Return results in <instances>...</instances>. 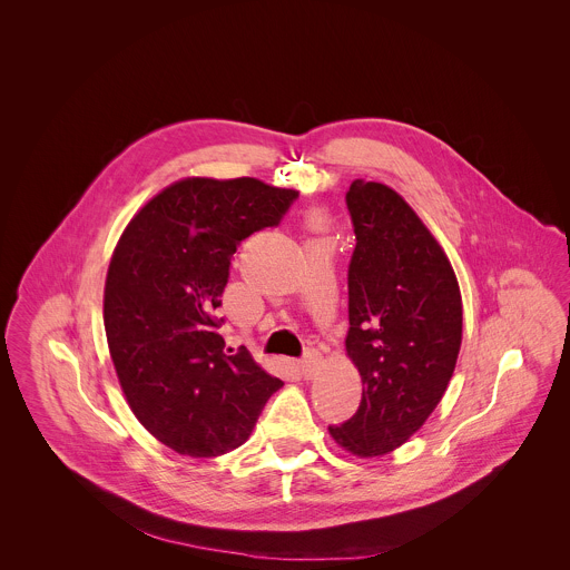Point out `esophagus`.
Here are the masks:
<instances>
[{
  "instance_id": "1",
  "label": "esophagus",
  "mask_w": 570,
  "mask_h": 570,
  "mask_svg": "<svg viewBox=\"0 0 570 570\" xmlns=\"http://www.w3.org/2000/svg\"><path fill=\"white\" fill-rule=\"evenodd\" d=\"M321 363H323L321 354L316 353V351H307L305 356L298 361V372L303 374V379L312 380L316 376V372H318Z\"/></svg>"
}]
</instances>
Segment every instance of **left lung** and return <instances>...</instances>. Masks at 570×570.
<instances>
[{"mask_svg": "<svg viewBox=\"0 0 570 570\" xmlns=\"http://www.w3.org/2000/svg\"><path fill=\"white\" fill-rule=\"evenodd\" d=\"M346 205L356 235L346 354L363 395L353 419L328 434L351 455L382 458L425 425L455 372L460 284L442 245L393 188L354 179Z\"/></svg>", "mask_w": 570, "mask_h": 570, "instance_id": "1", "label": "left lung"}]
</instances>
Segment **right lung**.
Masks as SVG:
<instances>
[{"instance_id": "add662e5", "label": "right lung", "mask_w": 570, "mask_h": 570, "mask_svg": "<svg viewBox=\"0 0 570 570\" xmlns=\"http://www.w3.org/2000/svg\"><path fill=\"white\" fill-rule=\"evenodd\" d=\"M297 190L254 177H186L124 228L105 282L110 358L140 425L179 455L242 446L282 380L226 353L216 309L245 237L279 224Z\"/></svg>"}]
</instances>
